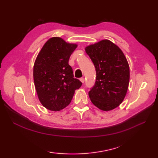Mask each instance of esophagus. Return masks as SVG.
I'll return each instance as SVG.
<instances>
[{
  "mask_svg": "<svg viewBox=\"0 0 158 158\" xmlns=\"http://www.w3.org/2000/svg\"><path fill=\"white\" fill-rule=\"evenodd\" d=\"M80 81H81V82L82 83H83L85 82V79L84 78H81V79H80Z\"/></svg>",
  "mask_w": 158,
  "mask_h": 158,
  "instance_id": "34e87169",
  "label": "esophagus"
}]
</instances>
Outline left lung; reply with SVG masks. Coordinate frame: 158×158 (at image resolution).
I'll return each instance as SVG.
<instances>
[{
	"label": "left lung",
	"mask_w": 158,
	"mask_h": 158,
	"mask_svg": "<svg viewBox=\"0 0 158 158\" xmlns=\"http://www.w3.org/2000/svg\"><path fill=\"white\" fill-rule=\"evenodd\" d=\"M96 71L94 86L89 92L94 105L109 111L117 108L125 98L130 81V68L118 46L104 39L85 48Z\"/></svg>",
	"instance_id": "left-lung-1"
}]
</instances>
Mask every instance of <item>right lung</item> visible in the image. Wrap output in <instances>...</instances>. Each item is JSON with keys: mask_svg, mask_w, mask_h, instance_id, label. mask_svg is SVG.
Listing matches in <instances>:
<instances>
[{"mask_svg": "<svg viewBox=\"0 0 158 158\" xmlns=\"http://www.w3.org/2000/svg\"><path fill=\"white\" fill-rule=\"evenodd\" d=\"M75 43L60 37H52L43 46L35 60L33 78L38 98L47 109L59 110L68 106L82 83L74 78L69 64Z\"/></svg>", "mask_w": 158, "mask_h": 158, "instance_id": "obj_1", "label": "right lung"}]
</instances>
